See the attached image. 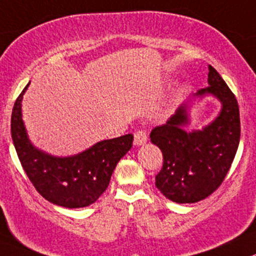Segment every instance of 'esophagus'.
<instances>
[{"instance_id": "1", "label": "esophagus", "mask_w": 256, "mask_h": 256, "mask_svg": "<svg viewBox=\"0 0 256 256\" xmlns=\"http://www.w3.org/2000/svg\"><path fill=\"white\" fill-rule=\"evenodd\" d=\"M148 142V136H146V132L142 130H139L136 131L135 134H134V144L136 145V146H142V145H145Z\"/></svg>"}]
</instances>
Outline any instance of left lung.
<instances>
[{
  "label": "left lung",
  "mask_w": 256,
  "mask_h": 256,
  "mask_svg": "<svg viewBox=\"0 0 256 256\" xmlns=\"http://www.w3.org/2000/svg\"><path fill=\"white\" fill-rule=\"evenodd\" d=\"M207 82L208 87L190 94L166 124L150 132V142L162 150L164 160L155 186L176 204H196L214 193L225 179L240 142L236 97L211 66ZM207 95L220 102L219 114L200 130H186L192 108Z\"/></svg>",
  "instance_id": "8db88e82"
}]
</instances>
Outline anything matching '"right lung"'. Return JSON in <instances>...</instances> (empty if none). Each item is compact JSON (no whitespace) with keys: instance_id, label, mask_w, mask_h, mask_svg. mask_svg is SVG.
<instances>
[{"instance_id":"1","label":"right lung","mask_w":256,"mask_h":256,"mask_svg":"<svg viewBox=\"0 0 256 256\" xmlns=\"http://www.w3.org/2000/svg\"><path fill=\"white\" fill-rule=\"evenodd\" d=\"M28 83L11 116V135L24 170L46 200L66 208L94 204L108 187L110 179L124 155L132 146V134L101 140L68 156H56L32 144L22 120V98Z\"/></svg>"}]
</instances>
